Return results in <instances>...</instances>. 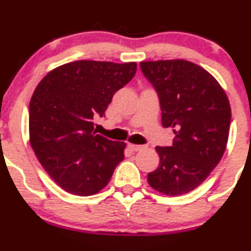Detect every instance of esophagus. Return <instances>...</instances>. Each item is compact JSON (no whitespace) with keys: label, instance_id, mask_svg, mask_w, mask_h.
<instances>
[{"label":"esophagus","instance_id":"34e87169","mask_svg":"<svg viewBox=\"0 0 251 251\" xmlns=\"http://www.w3.org/2000/svg\"><path fill=\"white\" fill-rule=\"evenodd\" d=\"M128 148H130L132 151H142V149L146 148V147H144V146H137V144L128 143Z\"/></svg>","mask_w":251,"mask_h":251}]
</instances>
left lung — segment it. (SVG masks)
I'll use <instances>...</instances> for the list:
<instances>
[{
  "mask_svg": "<svg viewBox=\"0 0 251 251\" xmlns=\"http://www.w3.org/2000/svg\"><path fill=\"white\" fill-rule=\"evenodd\" d=\"M141 70L158 92L161 125L173 128L171 147H156L160 163L148 174L151 188L182 196L207 178L227 147L231 105L219 81L183 59L141 62Z\"/></svg>",
  "mask_w": 251,
  "mask_h": 251,
  "instance_id": "obj_1",
  "label": "left lung"
}]
</instances>
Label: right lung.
I'll return each mask as SVG.
<instances>
[{"instance_id": "right-lung-1", "label": "right lung", "mask_w": 251, "mask_h": 251, "mask_svg": "<svg viewBox=\"0 0 251 251\" xmlns=\"http://www.w3.org/2000/svg\"><path fill=\"white\" fill-rule=\"evenodd\" d=\"M137 64L76 60L42 78L29 104V138L50 178L68 193L88 197L109 183L126 143L93 132L114 93L135 76Z\"/></svg>"}]
</instances>
